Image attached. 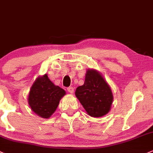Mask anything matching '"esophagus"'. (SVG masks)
I'll use <instances>...</instances> for the list:
<instances>
[{
	"mask_svg": "<svg viewBox=\"0 0 153 153\" xmlns=\"http://www.w3.org/2000/svg\"><path fill=\"white\" fill-rule=\"evenodd\" d=\"M67 90H68V91L70 94H73L74 92V88H73V87H72V86L68 87V88H67Z\"/></svg>",
	"mask_w": 153,
	"mask_h": 153,
	"instance_id": "esophagus-1",
	"label": "esophagus"
}]
</instances>
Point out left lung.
<instances>
[{
  "mask_svg": "<svg viewBox=\"0 0 153 153\" xmlns=\"http://www.w3.org/2000/svg\"><path fill=\"white\" fill-rule=\"evenodd\" d=\"M75 96L85 111L92 117H102L110 111L112 94L110 86L98 72L88 70L84 84L78 86Z\"/></svg>",
  "mask_w": 153,
  "mask_h": 153,
  "instance_id": "1",
  "label": "left lung"
}]
</instances>
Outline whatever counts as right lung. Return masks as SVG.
<instances>
[{
	"label": "right lung",
	"mask_w": 153,
	"mask_h": 153,
	"mask_svg": "<svg viewBox=\"0 0 153 153\" xmlns=\"http://www.w3.org/2000/svg\"><path fill=\"white\" fill-rule=\"evenodd\" d=\"M65 90L55 85L48 75L37 78L30 89L28 102L33 112L41 117L48 118L57 108Z\"/></svg>",
	"instance_id": "1"
}]
</instances>
